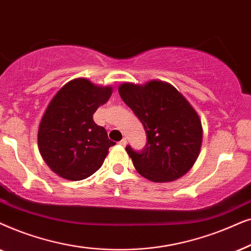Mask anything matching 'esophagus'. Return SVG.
Here are the masks:
<instances>
[{
  "label": "esophagus",
  "mask_w": 251,
  "mask_h": 251,
  "mask_svg": "<svg viewBox=\"0 0 251 251\" xmlns=\"http://www.w3.org/2000/svg\"><path fill=\"white\" fill-rule=\"evenodd\" d=\"M119 145H120V146H123V147H125L126 145H127V140H126L125 138H124L123 140H120V141H119Z\"/></svg>",
  "instance_id": "esophagus-1"
}]
</instances>
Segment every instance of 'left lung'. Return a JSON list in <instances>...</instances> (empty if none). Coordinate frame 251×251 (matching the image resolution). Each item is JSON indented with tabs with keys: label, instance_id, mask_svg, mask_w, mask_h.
<instances>
[{
	"label": "left lung",
	"instance_id": "obj_1",
	"mask_svg": "<svg viewBox=\"0 0 251 251\" xmlns=\"http://www.w3.org/2000/svg\"><path fill=\"white\" fill-rule=\"evenodd\" d=\"M120 98L133 110L147 132L141 151L126 147L136 171L152 182H169L185 176L201 151V119L181 93L160 80L145 85L124 82Z\"/></svg>",
	"mask_w": 251,
	"mask_h": 251
}]
</instances>
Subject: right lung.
<instances>
[{"mask_svg": "<svg viewBox=\"0 0 251 251\" xmlns=\"http://www.w3.org/2000/svg\"><path fill=\"white\" fill-rule=\"evenodd\" d=\"M111 94V86H98L85 78L71 80L56 93L38 132L39 151L52 172L78 181L101 168L116 143L93 115Z\"/></svg>", "mask_w": 251, "mask_h": 251, "instance_id": "1", "label": "right lung"}]
</instances>
